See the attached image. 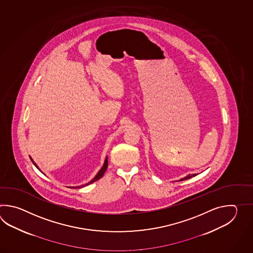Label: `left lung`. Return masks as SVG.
I'll return each instance as SVG.
<instances>
[{"instance_id": "left-lung-1", "label": "left lung", "mask_w": 253, "mask_h": 253, "mask_svg": "<svg viewBox=\"0 0 253 253\" xmlns=\"http://www.w3.org/2000/svg\"><path fill=\"white\" fill-rule=\"evenodd\" d=\"M196 174H189V175H187L186 177L182 178L180 181H183V180H187V179H189V178H192L193 176H195Z\"/></svg>"}]
</instances>
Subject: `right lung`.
<instances>
[{"instance_id": "right-lung-1", "label": "right lung", "mask_w": 253, "mask_h": 253, "mask_svg": "<svg viewBox=\"0 0 253 253\" xmlns=\"http://www.w3.org/2000/svg\"><path fill=\"white\" fill-rule=\"evenodd\" d=\"M31 158V157H30ZM31 160L33 161V164H34V166L38 168V167L36 166V164L33 162V159L31 158ZM108 156L106 157V159H105V163H104V165H103L102 168L100 169V171L97 172V175L95 176V177L93 178L91 180V182H89L88 183H86L85 185H87V184H89V183H94V182H96L97 181L98 179H100V178L102 177L103 175H104V173L106 172V170H107V168H108ZM85 185H81V186H79V187H72V188H81V187H83V186H85Z\"/></svg>"}]
</instances>
